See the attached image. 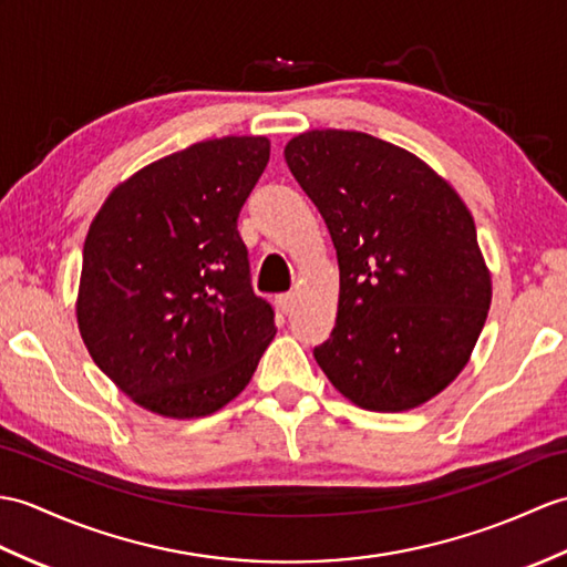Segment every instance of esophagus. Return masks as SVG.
I'll list each match as a JSON object with an SVG mask.
<instances>
[{
	"label": "esophagus",
	"mask_w": 567,
	"mask_h": 567,
	"mask_svg": "<svg viewBox=\"0 0 567 567\" xmlns=\"http://www.w3.org/2000/svg\"><path fill=\"white\" fill-rule=\"evenodd\" d=\"M275 305H278V309H280L282 313H292L295 307H297V297H295L292 292L278 295V299H275Z\"/></svg>",
	"instance_id": "obj_1"
}]
</instances>
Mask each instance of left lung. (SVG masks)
Instances as JSON below:
<instances>
[{"mask_svg": "<svg viewBox=\"0 0 567 567\" xmlns=\"http://www.w3.org/2000/svg\"><path fill=\"white\" fill-rule=\"evenodd\" d=\"M285 159L340 268L336 328L316 362L367 411L423 405L464 370L488 319L491 270L468 207L415 154L358 130H309Z\"/></svg>", "mask_w": 567, "mask_h": 567, "instance_id": "obj_1", "label": "left lung"}]
</instances>
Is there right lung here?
<instances>
[{
  "label": "right lung",
  "instance_id": "1",
  "mask_svg": "<svg viewBox=\"0 0 567 567\" xmlns=\"http://www.w3.org/2000/svg\"><path fill=\"white\" fill-rule=\"evenodd\" d=\"M268 159V137L190 144L123 181L91 221L79 333L99 370L156 415L219 411L278 331L236 229Z\"/></svg>",
  "mask_w": 567,
  "mask_h": 567
}]
</instances>
